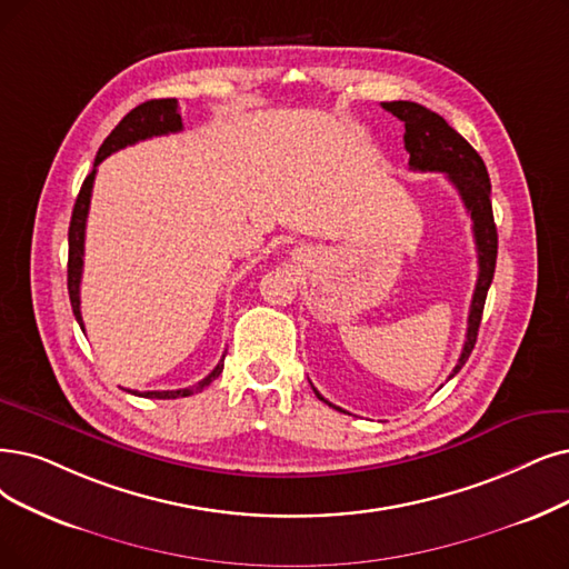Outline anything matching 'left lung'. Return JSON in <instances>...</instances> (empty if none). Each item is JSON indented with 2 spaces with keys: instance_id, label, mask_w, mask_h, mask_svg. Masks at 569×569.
Segmentation results:
<instances>
[{
  "instance_id": "1",
  "label": "left lung",
  "mask_w": 569,
  "mask_h": 569,
  "mask_svg": "<svg viewBox=\"0 0 569 569\" xmlns=\"http://www.w3.org/2000/svg\"><path fill=\"white\" fill-rule=\"evenodd\" d=\"M382 109L392 111L399 121H403V128H406L403 144L408 156H411L408 158L411 170L443 172L450 184L458 189L465 208L473 221V240H476V252H479V280H476L473 299L469 308L465 348L456 363V369H452V373L448 376L452 378L465 367V361L469 359L476 346L486 297L495 276L497 229H495L492 202H490V177H488L483 158L476 153V149L462 138L458 130H452L437 111H431L418 102H406V100L382 102ZM315 395L320 401L340 411L338 406L327 401L317 390Z\"/></svg>"
}]
</instances>
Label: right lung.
I'll return each instance as SVG.
<instances>
[{
	"label": "right lung",
	"mask_w": 569,
	"mask_h": 569,
	"mask_svg": "<svg viewBox=\"0 0 569 569\" xmlns=\"http://www.w3.org/2000/svg\"><path fill=\"white\" fill-rule=\"evenodd\" d=\"M181 128V117L177 111V100H149L142 102L140 107H134L128 111L121 119V123L109 132V138L102 142L96 163L90 174L83 179L81 191L74 202V212L70 221V259H67V291H70V301L77 322L83 329L81 320V299H79V287H81V270H83V240H86V219H88V208H90V193H93V181H96V168L104 161V158L113 151H119L123 147H130L134 142H142L149 138H158V134H168V132H179ZM223 369V359L212 369L210 376L202 378L198 385H191V388H181V390H163V392H132L138 397L147 399H177V397H191L196 392H202L208 388L212 380L219 378ZM130 392V390H128Z\"/></svg>",
	"instance_id": "1"
}]
</instances>
